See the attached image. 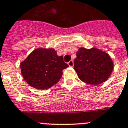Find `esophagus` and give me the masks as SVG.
<instances>
[{
  "label": "esophagus",
  "mask_w": 128,
  "mask_h": 128,
  "mask_svg": "<svg viewBox=\"0 0 128 128\" xmlns=\"http://www.w3.org/2000/svg\"><path fill=\"white\" fill-rule=\"evenodd\" d=\"M68 66L70 67H72L73 66H74V62H73V60H70V62H69L68 63Z\"/></svg>",
  "instance_id": "obj_1"
}]
</instances>
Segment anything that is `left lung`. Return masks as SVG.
Masks as SVG:
<instances>
[{
	"mask_svg": "<svg viewBox=\"0 0 128 128\" xmlns=\"http://www.w3.org/2000/svg\"><path fill=\"white\" fill-rule=\"evenodd\" d=\"M114 69V63L107 53L96 48H80L74 58V70L80 80L90 85L106 81Z\"/></svg>",
	"mask_w": 128,
	"mask_h": 128,
	"instance_id": "1",
	"label": "left lung"
}]
</instances>
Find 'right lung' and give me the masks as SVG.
Instances as JSON below:
<instances>
[{"label":"right lung","mask_w":128,"mask_h":128,"mask_svg":"<svg viewBox=\"0 0 128 128\" xmlns=\"http://www.w3.org/2000/svg\"><path fill=\"white\" fill-rule=\"evenodd\" d=\"M68 65L58 56L54 48H37L20 63L22 74L31 87L37 89L49 88L57 84L62 70Z\"/></svg>","instance_id":"obj_1"}]
</instances>
